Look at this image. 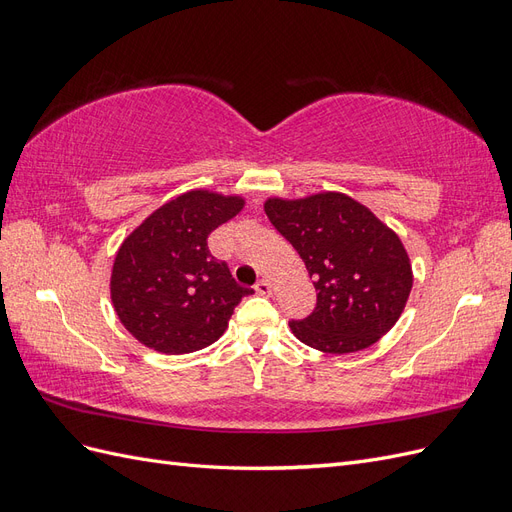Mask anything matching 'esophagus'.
Masks as SVG:
<instances>
[{
  "instance_id": "34e87169",
  "label": "esophagus",
  "mask_w": 512,
  "mask_h": 512,
  "mask_svg": "<svg viewBox=\"0 0 512 512\" xmlns=\"http://www.w3.org/2000/svg\"><path fill=\"white\" fill-rule=\"evenodd\" d=\"M254 288H256V292H258V294H265V297H269L271 290H273V286H271V282H269V280H260Z\"/></svg>"
}]
</instances>
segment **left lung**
Segmentation results:
<instances>
[{
  "mask_svg": "<svg viewBox=\"0 0 512 512\" xmlns=\"http://www.w3.org/2000/svg\"><path fill=\"white\" fill-rule=\"evenodd\" d=\"M265 213L299 252L318 294L314 312L290 322L299 342L348 354L395 327L414 275L404 243L376 213L342 192L269 196Z\"/></svg>",
  "mask_w": 512,
  "mask_h": 512,
  "instance_id": "8db88e82",
  "label": "left lung"
}]
</instances>
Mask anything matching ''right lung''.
Instances as JSON below:
<instances>
[{
	"mask_svg": "<svg viewBox=\"0 0 512 512\" xmlns=\"http://www.w3.org/2000/svg\"><path fill=\"white\" fill-rule=\"evenodd\" d=\"M245 207L239 194L190 190L168 200L123 239L111 271V301L123 327L164 354L207 348L228 329L239 286L207 247L211 232Z\"/></svg>",
	"mask_w": 512,
	"mask_h": 512,
	"instance_id": "right-lung-1",
	"label": "right lung"
}]
</instances>
